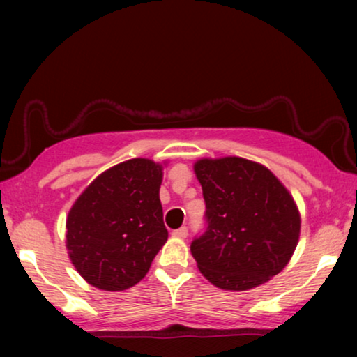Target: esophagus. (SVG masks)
<instances>
[{"instance_id": "34e87169", "label": "esophagus", "mask_w": 357, "mask_h": 357, "mask_svg": "<svg viewBox=\"0 0 357 357\" xmlns=\"http://www.w3.org/2000/svg\"><path fill=\"white\" fill-rule=\"evenodd\" d=\"M174 237H178V238H185L188 236V227L187 226H182L180 229H175L172 232Z\"/></svg>"}]
</instances>
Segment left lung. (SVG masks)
I'll return each mask as SVG.
<instances>
[{"mask_svg":"<svg viewBox=\"0 0 357 357\" xmlns=\"http://www.w3.org/2000/svg\"><path fill=\"white\" fill-rule=\"evenodd\" d=\"M206 203V231L190 245L202 275L227 291H247L278 275L294 253L301 214L265 165L243 158L193 165Z\"/></svg>","mask_w":357,"mask_h":357,"instance_id":"obj_1","label":"left lung"}]
</instances>
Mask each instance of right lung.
I'll return each instance as SVG.
<instances>
[{"mask_svg": "<svg viewBox=\"0 0 357 357\" xmlns=\"http://www.w3.org/2000/svg\"><path fill=\"white\" fill-rule=\"evenodd\" d=\"M162 165L130 159L102 172L66 218V248L77 273L94 287L138 284L167 242L159 188Z\"/></svg>", "mask_w": 357, "mask_h": 357, "instance_id": "right-lung-1", "label": "right lung"}]
</instances>
